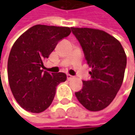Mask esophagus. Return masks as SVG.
I'll return each mask as SVG.
<instances>
[{
    "label": "esophagus",
    "mask_w": 135,
    "mask_h": 135,
    "mask_svg": "<svg viewBox=\"0 0 135 135\" xmlns=\"http://www.w3.org/2000/svg\"><path fill=\"white\" fill-rule=\"evenodd\" d=\"M67 79H68V80H71L72 79H74V76L70 75V74H68L67 75Z\"/></svg>",
    "instance_id": "esophagus-1"
}]
</instances>
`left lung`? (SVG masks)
<instances>
[{
	"mask_svg": "<svg viewBox=\"0 0 135 135\" xmlns=\"http://www.w3.org/2000/svg\"><path fill=\"white\" fill-rule=\"evenodd\" d=\"M91 68L89 80L75 92L81 104L90 111L106 108L122 86L127 58L119 41L102 30L71 28Z\"/></svg>",
	"mask_w": 135,
	"mask_h": 135,
	"instance_id": "left-lung-1",
	"label": "left lung"
}]
</instances>
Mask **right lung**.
Instances as JSON below:
<instances>
[{
	"label": "right lung",
	"mask_w": 135,
	"mask_h": 135,
	"mask_svg": "<svg viewBox=\"0 0 135 135\" xmlns=\"http://www.w3.org/2000/svg\"><path fill=\"white\" fill-rule=\"evenodd\" d=\"M70 32L68 27L37 25L14 43L8 58V80L15 99L26 111L39 113L46 110L57 86L67 80L64 73L49 74L42 68L59 41Z\"/></svg>",
	"instance_id": "obj_1"
}]
</instances>
